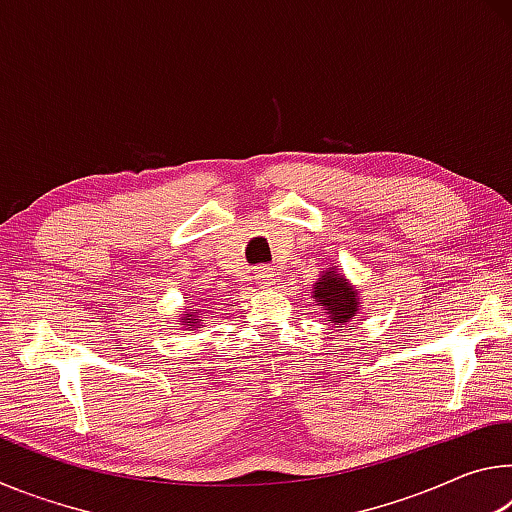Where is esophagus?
Segmentation results:
<instances>
[{
	"mask_svg": "<svg viewBox=\"0 0 512 512\" xmlns=\"http://www.w3.org/2000/svg\"><path fill=\"white\" fill-rule=\"evenodd\" d=\"M255 280H257V284H264V287H271L273 280H275V271H273L271 266H257Z\"/></svg>",
	"mask_w": 512,
	"mask_h": 512,
	"instance_id": "34e87169",
	"label": "esophagus"
}]
</instances>
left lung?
<instances>
[{
	"label": "left lung",
	"mask_w": 512,
	"mask_h": 512,
	"mask_svg": "<svg viewBox=\"0 0 512 512\" xmlns=\"http://www.w3.org/2000/svg\"><path fill=\"white\" fill-rule=\"evenodd\" d=\"M314 298L320 307H325V314H332L334 323H348L357 311V296L343 275H336L334 271L325 273L314 287Z\"/></svg>",
	"instance_id": "8db88e82"
}]
</instances>
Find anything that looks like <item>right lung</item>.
Here are the masks:
<instances>
[{"mask_svg":"<svg viewBox=\"0 0 512 512\" xmlns=\"http://www.w3.org/2000/svg\"><path fill=\"white\" fill-rule=\"evenodd\" d=\"M194 320H198V316H187L183 323H194Z\"/></svg>","mask_w":512,"mask_h":512,"instance_id":"right-lung-1","label":"right lung"}]
</instances>
